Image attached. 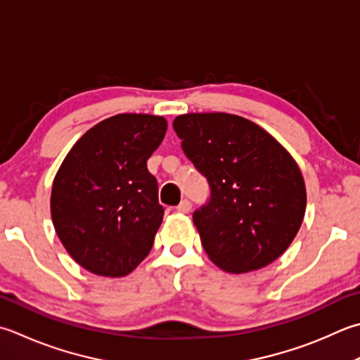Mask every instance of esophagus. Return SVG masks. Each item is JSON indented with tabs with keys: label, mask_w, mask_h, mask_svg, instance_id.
I'll use <instances>...</instances> for the list:
<instances>
[{
	"label": "esophagus",
	"mask_w": 360,
	"mask_h": 360,
	"mask_svg": "<svg viewBox=\"0 0 360 360\" xmlns=\"http://www.w3.org/2000/svg\"><path fill=\"white\" fill-rule=\"evenodd\" d=\"M176 210H178V212H181V214H188L190 210H192V202H190L188 200H182L178 204V207H176Z\"/></svg>",
	"instance_id": "obj_1"
}]
</instances>
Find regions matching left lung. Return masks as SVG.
<instances>
[{
	"label": "left lung",
	"instance_id": "8db88e82",
	"mask_svg": "<svg viewBox=\"0 0 360 360\" xmlns=\"http://www.w3.org/2000/svg\"><path fill=\"white\" fill-rule=\"evenodd\" d=\"M173 128L210 198L193 212L209 259L228 273L259 270L290 246L306 212L300 167L269 132L214 112L174 118Z\"/></svg>",
	"mask_w": 360,
	"mask_h": 360
}]
</instances>
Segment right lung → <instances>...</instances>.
I'll return each mask as SVG.
<instances>
[{"instance_id": "obj_1", "label": "right lung", "mask_w": 360, "mask_h": 360, "mask_svg": "<svg viewBox=\"0 0 360 360\" xmlns=\"http://www.w3.org/2000/svg\"><path fill=\"white\" fill-rule=\"evenodd\" d=\"M165 132L164 117L118 114L89 129L63 159L51 218L68 255L86 270L126 276L150 255L164 207L146 160Z\"/></svg>"}]
</instances>
